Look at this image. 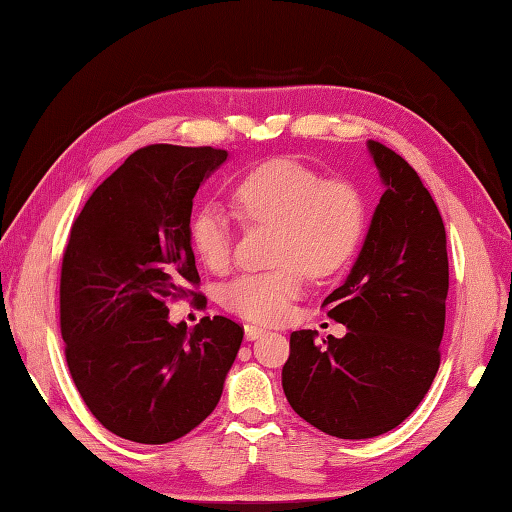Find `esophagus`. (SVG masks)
I'll use <instances>...</instances> for the list:
<instances>
[{
    "label": "esophagus",
    "instance_id": "1",
    "mask_svg": "<svg viewBox=\"0 0 512 512\" xmlns=\"http://www.w3.org/2000/svg\"><path fill=\"white\" fill-rule=\"evenodd\" d=\"M264 334H266V330H264V328H257V325H246V328H244V336H246V341L262 339Z\"/></svg>",
    "mask_w": 512,
    "mask_h": 512
}]
</instances>
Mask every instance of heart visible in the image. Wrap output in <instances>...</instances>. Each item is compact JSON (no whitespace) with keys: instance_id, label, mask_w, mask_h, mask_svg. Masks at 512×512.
<instances>
[{"instance_id":"1","label":"heart","mask_w":512,"mask_h":512,"mask_svg":"<svg viewBox=\"0 0 512 512\" xmlns=\"http://www.w3.org/2000/svg\"><path fill=\"white\" fill-rule=\"evenodd\" d=\"M233 202L248 220L279 226L275 270L239 275L224 284L226 310L257 323H275L303 292V277H328L354 257L363 237L365 204L354 184L321 180L308 165L273 158L250 169L233 187ZM195 255L211 270L233 257V228L226 211L206 204L189 224Z\"/></svg>"}]
</instances>
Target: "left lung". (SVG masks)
<instances>
[{
  "mask_svg": "<svg viewBox=\"0 0 512 512\" xmlns=\"http://www.w3.org/2000/svg\"><path fill=\"white\" fill-rule=\"evenodd\" d=\"M385 193L361 253L323 306L343 339L290 334L281 372L290 407L328 436L376 438L396 429L440 367L449 292L447 233L431 193L396 151L367 140Z\"/></svg>",
  "mask_w": 512,
  "mask_h": 512,
  "instance_id": "1",
  "label": "left lung"
}]
</instances>
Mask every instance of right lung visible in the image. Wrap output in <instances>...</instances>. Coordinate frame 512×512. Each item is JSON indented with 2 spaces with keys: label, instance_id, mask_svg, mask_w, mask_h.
Here are the masks:
<instances>
[{
  "label": "right lung",
  "instance_id": "right-lung-1",
  "mask_svg": "<svg viewBox=\"0 0 512 512\" xmlns=\"http://www.w3.org/2000/svg\"><path fill=\"white\" fill-rule=\"evenodd\" d=\"M226 160L213 147L138 149L72 224L61 266L65 361L94 418L125 440L165 444L198 427L242 345L231 319L187 330L167 308L200 281L193 198Z\"/></svg>",
  "mask_w": 512,
  "mask_h": 512
}]
</instances>
